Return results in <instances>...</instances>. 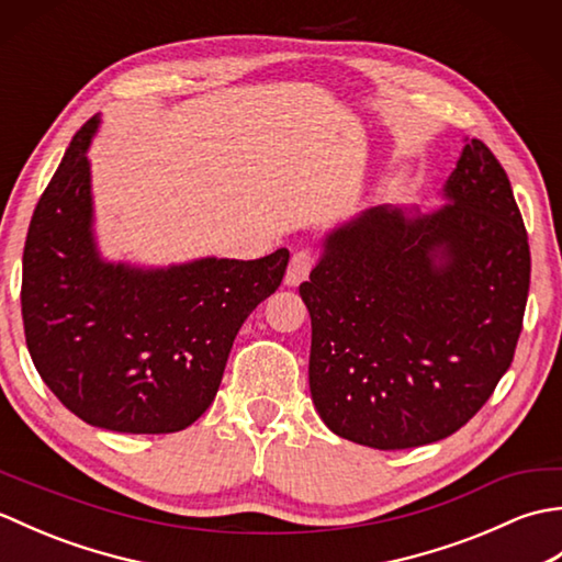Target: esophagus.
I'll return each mask as SVG.
<instances>
[{
	"label": "esophagus",
	"mask_w": 562,
	"mask_h": 562,
	"mask_svg": "<svg viewBox=\"0 0 562 562\" xmlns=\"http://www.w3.org/2000/svg\"><path fill=\"white\" fill-rule=\"evenodd\" d=\"M316 260H318L316 250H312V248L296 250V254L290 260L288 274H284V282H288L290 288H296V284H302L308 278V272H312V268L316 266Z\"/></svg>",
	"instance_id": "34e87169"
}]
</instances>
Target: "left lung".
I'll use <instances>...</instances> for the list:
<instances>
[{
  "label": "left lung",
  "instance_id": "obj_1",
  "mask_svg": "<svg viewBox=\"0 0 562 562\" xmlns=\"http://www.w3.org/2000/svg\"><path fill=\"white\" fill-rule=\"evenodd\" d=\"M445 193L451 205L432 214L374 207L340 226L300 284L314 405L355 445L391 451L453 435L515 357L531 254L509 178L471 139Z\"/></svg>",
  "mask_w": 562,
  "mask_h": 562
}]
</instances>
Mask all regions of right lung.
Wrapping results in <instances>:
<instances>
[{"label":"right lung","instance_id":"obj_1","mask_svg":"<svg viewBox=\"0 0 562 562\" xmlns=\"http://www.w3.org/2000/svg\"><path fill=\"white\" fill-rule=\"evenodd\" d=\"M97 127L91 117L69 142L31 217L23 333L47 389L83 423L127 435L178 432L217 396L236 333L280 288L290 250L166 270L103 262L91 234L87 159Z\"/></svg>","mask_w":562,"mask_h":562}]
</instances>
